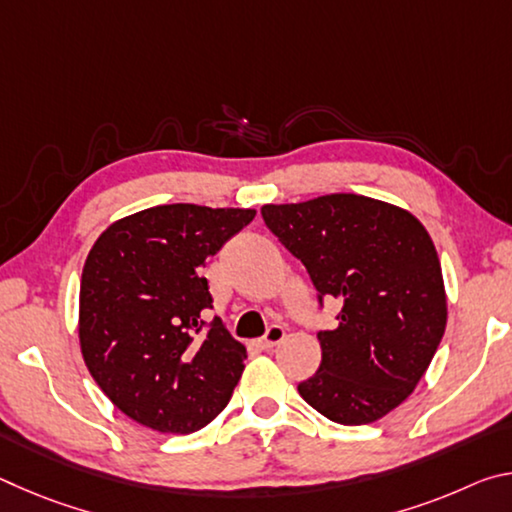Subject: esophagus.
Here are the masks:
<instances>
[{"label": "esophagus", "instance_id": "esophagus-1", "mask_svg": "<svg viewBox=\"0 0 512 512\" xmlns=\"http://www.w3.org/2000/svg\"><path fill=\"white\" fill-rule=\"evenodd\" d=\"M284 336H287V332H284V327H280V325H273V327H268V329H266V334L262 336V339H259V345H262L264 350H268V348H275L277 343H282V341H284Z\"/></svg>", "mask_w": 512, "mask_h": 512}]
</instances>
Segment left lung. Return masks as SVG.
<instances>
[{"instance_id": "left-lung-1", "label": "left lung", "mask_w": 512, "mask_h": 512, "mask_svg": "<svg viewBox=\"0 0 512 512\" xmlns=\"http://www.w3.org/2000/svg\"><path fill=\"white\" fill-rule=\"evenodd\" d=\"M268 230L305 264L318 300L341 305L318 332L320 368L298 393L339 424H370L409 397L447 325L436 246L402 207L359 194L264 205Z\"/></svg>"}]
</instances>
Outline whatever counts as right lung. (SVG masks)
<instances>
[{"label": "right lung", "mask_w": 512, "mask_h": 512, "mask_svg": "<svg viewBox=\"0 0 512 512\" xmlns=\"http://www.w3.org/2000/svg\"><path fill=\"white\" fill-rule=\"evenodd\" d=\"M255 210L158 205L115 221L81 275L83 361L110 402L160 433H194L230 402L246 348L221 318L205 329L207 257Z\"/></svg>", "instance_id": "1"}]
</instances>
